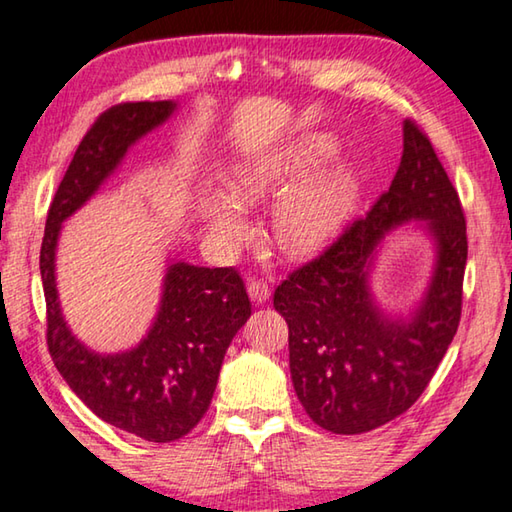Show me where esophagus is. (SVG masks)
<instances>
[{"label":"esophagus","mask_w":512,"mask_h":512,"mask_svg":"<svg viewBox=\"0 0 512 512\" xmlns=\"http://www.w3.org/2000/svg\"><path fill=\"white\" fill-rule=\"evenodd\" d=\"M247 295L256 306H263L265 301H270L272 290L267 288V283H263V281H249L247 283Z\"/></svg>","instance_id":"obj_1"}]
</instances>
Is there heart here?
Returning a JSON list of instances; mask_svg holds the SVG:
<instances>
[{"label": "heart", "mask_w": 512, "mask_h": 512, "mask_svg": "<svg viewBox=\"0 0 512 512\" xmlns=\"http://www.w3.org/2000/svg\"><path fill=\"white\" fill-rule=\"evenodd\" d=\"M333 152L335 138L329 133H304L279 145L238 154L226 177L232 197L220 190H208L201 197L208 231L217 240H240L247 233V217L240 204L276 195L288 183L313 172ZM358 190V172L349 163H333L288 188L272 211V231L279 247L297 258L322 251L347 224Z\"/></svg>", "instance_id": "obj_1"}]
</instances>
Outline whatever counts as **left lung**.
<instances>
[{"label":"left lung","mask_w":512,"mask_h":512,"mask_svg":"<svg viewBox=\"0 0 512 512\" xmlns=\"http://www.w3.org/2000/svg\"><path fill=\"white\" fill-rule=\"evenodd\" d=\"M410 221L432 240L434 265L416 306L392 314L375 299L371 272L384 238ZM465 263L458 192L429 138L406 120L390 190L274 292L290 331L292 385L317 426L365 433L420 399L458 329Z\"/></svg>","instance_id":"1"}]
</instances>
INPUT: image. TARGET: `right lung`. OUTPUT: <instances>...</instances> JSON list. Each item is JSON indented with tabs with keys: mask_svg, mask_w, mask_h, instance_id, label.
I'll list each match as a JSON object with an SVG mask.
<instances>
[{
	"mask_svg": "<svg viewBox=\"0 0 512 512\" xmlns=\"http://www.w3.org/2000/svg\"><path fill=\"white\" fill-rule=\"evenodd\" d=\"M177 111L179 104L167 99L120 104L99 117L56 190L40 247L47 345L56 370L97 417L149 442L183 438L211 406L226 349L251 315L245 283L233 267L167 258L152 326L136 347L102 354L83 345L65 320L56 249L67 217L97 195L138 140Z\"/></svg>",
	"mask_w": 512,
	"mask_h": 512,
	"instance_id": "right-lung-1",
	"label": "right lung"
}]
</instances>
